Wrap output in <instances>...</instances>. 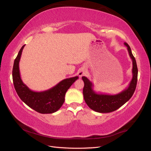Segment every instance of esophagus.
I'll return each instance as SVG.
<instances>
[{"label":"esophagus","mask_w":151,"mask_h":151,"mask_svg":"<svg viewBox=\"0 0 151 151\" xmlns=\"http://www.w3.org/2000/svg\"><path fill=\"white\" fill-rule=\"evenodd\" d=\"M86 68H81V69L79 70V71L78 72V74L80 77H82L86 74Z\"/></svg>","instance_id":"esophagus-1"}]
</instances>
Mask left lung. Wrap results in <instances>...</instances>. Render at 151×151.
<instances>
[{
	"label": "left lung",
	"mask_w": 151,
	"mask_h": 151,
	"mask_svg": "<svg viewBox=\"0 0 151 151\" xmlns=\"http://www.w3.org/2000/svg\"><path fill=\"white\" fill-rule=\"evenodd\" d=\"M124 45L127 47L128 52L132 60V79L127 88L116 94L98 93L93 89L94 85L85 76L82 77L84 83L83 95L84 101L93 110L98 113H109L116 110L133 96L137 83L138 69L135 58L132 53L131 48L127 43Z\"/></svg>",
	"instance_id": "8db88e82"
}]
</instances>
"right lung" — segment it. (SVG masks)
Wrapping results in <instances>:
<instances>
[{
  "mask_svg": "<svg viewBox=\"0 0 151 151\" xmlns=\"http://www.w3.org/2000/svg\"><path fill=\"white\" fill-rule=\"evenodd\" d=\"M24 46L25 45L19 50L13 65L12 79L16 93L22 101L36 111L42 114L56 112L64 103L67 90L78 79L79 77L76 76L63 79L47 91L36 92L31 90L22 82L19 72V61Z\"/></svg>",
  "mask_w": 151,
  "mask_h": 151,
  "instance_id": "right-lung-1",
  "label": "right lung"
}]
</instances>
